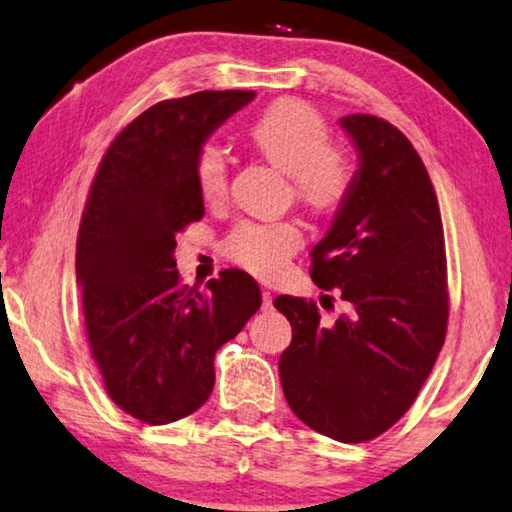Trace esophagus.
<instances>
[{
	"label": "esophagus",
	"instance_id": "1",
	"mask_svg": "<svg viewBox=\"0 0 512 512\" xmlns=\"http://www.w3.org/2000/svg\"><path fill=\"white\" fill-rule=\"evenodd\" d=\"M271 305H273V294L269 289H264L262 291V307H264V310H269Z\"/></svg>",
	"mask_w": 512,
	"mask_h": 512
}]
</instances>
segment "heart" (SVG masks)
I'll return each mask as SVG.
<instances>
[{"label":"heart","instance_id":"b5f03b06","mask_svg":"<svg viewBox=\"0 0 512 512\" xmlns=\"http://www.w3.org/2000/svg\"><path fill=\"white\" fill-rule=\"evenodd\" d=\"M248 136L262 157L291 177L294 198L310 212L335 214L351 196L355 182L351 157L330 145V129L312 104L303 100L273 102L253 120ZM193 175L198 196L207 205L225 200L230 168L218 145H202ZM303 243V227L296 221H241L227 232L221 253L227 262L257 278H273Z\"/></svg>","mask_w":512,"mask_h":512}]
</instances>
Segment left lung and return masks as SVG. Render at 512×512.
<instances>
[{
  "instance_id": "1",
  "label": "left lung",
  "mask_w": 512,
  "mask_h": 512,
  "mask_svg": "<svg viewBox=\"0 0 512 512\" xmlns=\"http://www.w3.org/2000/svg\"><path fill=\"white\" fill-rule=\"evenodd\" d=\"M360 154L353 191L312 248L314 285L351 305L332 326L314 300H273L291 323L280 355L294 415L337 442L385 433L415 403L449 321L444 230L424 161L387 120H339ZM328 298V296H326Z\"/></svg>"
}]
</instances>
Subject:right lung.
I'll list each match as a JSON object with an SVG mask.
<instances>
[{
  "label": "right lung",
  "mask_w": 512,
  "mask_h": 512,
  "mask_svg": "<svg viewBox=\"0 0 512 512\" xmlns=\"http://www.w3.org/2000/svg\"><path fill=\"white\" fill-rule=\"evenodd\" d=\"M253 91H200L152 104L97 166L81 214L77 280L86 335L111 401L161 426L189 417L214 389V355L262 305L246 271L207 291L182 285L175 234L200 221L196 154Z\"/></svg>",
  "instance_id": "1"
}]
</instances>
